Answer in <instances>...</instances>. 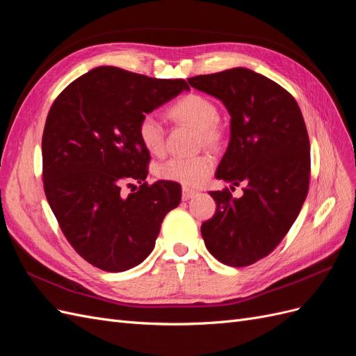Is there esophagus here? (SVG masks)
<instances>
[{
	"label": "esophagus",
	"instance_id": "34e87169",
	"mask_svg": "<svg viewBox=\"0 0 356 356\" xmlns=\"http://www.w3.org/2000/svg\"><path fill=\"white\" fill-rule=\"evenodd\" d=\"M196 195H197L196 190L188 188V187H182V199H184V200H188L191 197H195Z\"/></svg>",
	"mask_w": 356,
	"mask_h": 356
}]
</instances>
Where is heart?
Wrapping results in <instances>:
<instances>
[{"label":"heart","instance_id":"1","mask_svg":"<svg viewBox=\"0 0 356 356\" xmlns=\"http://www.w3.org/2000/svg\"><path fill=\"white\" fill-rule=\"evenodd\" d=\"M172 120L187 123L199 129L203 144L218 145L222 139V131L217 123L218 108L209 98L199 93L181 96L168 108ZM138 139L152 154H161L165 148L163 126L153 115H145L138 124ZM213 168L209 154H197L191 157H172L156 168L160 179L175 181L182 186H199L207 179Z\"/></svg>","mask_w":356,"mask_h":356}]
</instances>
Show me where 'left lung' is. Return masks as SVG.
<instances>
[{
  "instance_id": "8db88e82",
  "label": "left lung",
  "mask_w": 356,
  "mask_h": 356,
  "mask_svg": "<svg viewBox=\"0 0 356 356\" xmlns=\"http://www.w3.org/2000/svg\"><path fill=\"white\" fill-rule=\"evenodd\" d=\"M191 88L220 99L230 114V143L218 179L243 184L234 199L211 191L215 215L202 224V238L218 261L245 267L281 243L307 196L310 143L298 104L273 80L248 68L188 79Z\"/></svg>"
}]
</instances>
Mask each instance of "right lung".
<instances>
[{
  "label": "right lung",
  "instance_id": "right-lung-1",
  "mask_svg": "<svg viewBox=\"0 0 356 356\" xmlns=\"http://www.w3.org/2000/svg\"><path fill=\"white\" fill-rule=\"evenodd\" d=\"M182 90L188 84L181 79L98 67L51 105L41 143L46 197L71 246L101 270L143 263L165 215L181 202L178 182L147 184L149 153L138 124ZM132 180L140 187L126 197L121 187Z\"/></svg>",
  "mask_w": 356,
  "mask_h": 356
}]
</instances>
